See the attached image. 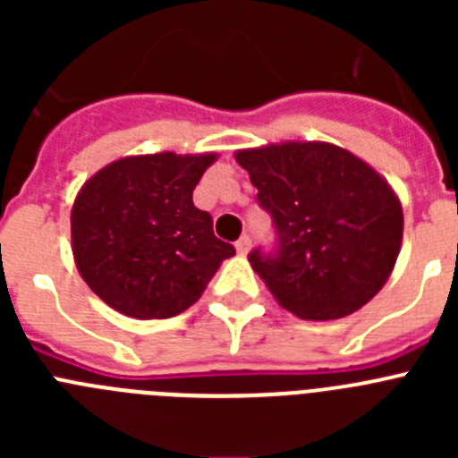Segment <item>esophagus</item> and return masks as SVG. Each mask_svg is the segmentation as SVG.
I'll return each mask as SVG.
<instances>
[{
	"label": "esophagus",
	"instance_id": "obj_1",
	"mask_svg": "<svg viewBox=\"0 0 458 458\" xmlns=\"http://www.w3.org/2000/svg\"><path fill=\"white\" fill-rule=\"evenodd\" d=\"M250 248H252V241H250V236H242L241 241H236V252L242 254V257L250 252Z\"/></svg>",
	"mask_w": 458,
	"mask_h": 458
}]
</instances>
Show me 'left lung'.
I'll list each match as a JSON object with an SVG mask.
<instances>
[{"mask_svg":"<svg viewBox=\"0 0 458 458\" xmlns=\"http://www.w3.org/2000/svg\"><path fill=\"white\" fill-rule=\"evenodd\" d=\"M233 156L279 233L277 257L254 250L250 264L286 311L333 321L386 286L402 250L403 210L371 165L330 141H279Z\"/></svg>","mask_w":458,"mask_h":458,"instance_id":"8db88e82","label":"left lung"}]
</instances>
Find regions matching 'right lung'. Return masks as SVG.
Returning a JSON list of instances; mask_svg holds the SVG:
<instances>
[{
	"label": "right lung",
	"mask_w": 458,
	"mask_h": 458,
	"mask_svg": "<svg viewBox=\"0 0 458 458\" xmlns=\"http://www.w3.org/2000/svg\"><path fill=\"white\" fill-rule=\"evenodd\" d=\"M217 153H147L105 165L71 208V250L89 289L132 318L176 317L236 254L192 204Z\"/></svg>",
	"instance_id": "1"
}]
</instances>
